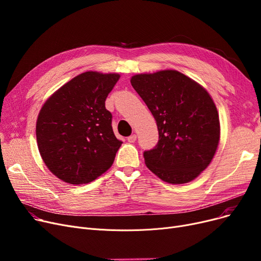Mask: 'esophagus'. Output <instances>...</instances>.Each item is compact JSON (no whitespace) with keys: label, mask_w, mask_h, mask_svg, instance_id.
<instances>
[{"label":"esophagus","mask_w":261,"mask_h":261,"mask_svg":"<svg viewBox=\"0 0 261 261\" xmlns=\"http://www.w3.org/2000/svg\"><path fill=\"white\" fill-rule=\"evenodd\" d=\"M136 138H138V136H136V134H132V135L128 136L127 140H128L129 143H134L136 141Z\"/></svg>","instance_id":"esophagus-1"}]
</instances>
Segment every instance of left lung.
Instances as JSON below:
<instances>
[{
  "label": "left lung",
  "instance_id": "left-lung-1",
  "mask_svg": "<svg viewBox=\"0 0 261 261\" xmlns=\"http://www.w3.org/2000/svg\"><path fill=\"white\" fill-rule=\"evenodd\" d=\"M130 81L159 130L158 145L144 152L146 166L170 184L195 180L211 164L220 141V120L212 96L175 70L136 74Z\"/></svg>",
  "mask_w": 261,
  "mask_h": 261
}]
</instances>
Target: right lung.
<instances>
[{
  "mask_svg": "<svg viewBox=\"0 0 261 261\" xmlns=\"http://www.w3.org/2000/svg\"><path fill=\"white\" fill-rule=\"evenodd\" d=\"M120 75L89 71L54 92L41 108L36 136L41 158L58 179L87 184L114 162L121 142L105 101Z\"/></svg>",
  "mask_w": 261,
  "mask_h": 261,
  "instance_id": "right-lung-1",
  "label": "right lung"
}]
</instances>
